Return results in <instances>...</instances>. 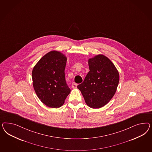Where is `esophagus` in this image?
<instances>
[{
    "label": "esophagus",
    "mask_w": 152,
    "mask_h": 152,
    "mask_svg": "<svg viewBox=\"0 0 152 152\" xmlns=\"http://www.w3.org/2000/svg\"><path fill=\"white\" fill-rule=\"evenodd\" d=\"M77 85L76 83H72V87L73 88H77Z\"/></svg>",
    "instance_id": "esophagus-1"
}]
</instances>
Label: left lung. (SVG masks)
<instances>
[{"mask_svg":"<svg viewBox=\"0 0 152 152\" xmlns=\"http://www.w3.org/2000/svg\"><path fill=\"white\" fill-rule=\"evenodd\" d=\"M67 57L59 51H52L43 56L32 70L33 86L39 99L46 106H62L71 90L65 80Z\"/></svg>","mask_w":152,"mask_h":152,"instance_id":"1","label":"left lung"}]
</instances>
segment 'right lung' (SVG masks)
Returning a JSON list of instances; mask_svg holds the SVG:
<instances>
[{"label": "right lung", "instance_id": "right-lung-1", "mask_svg": "<svg viewBox=\"0 0 152 152\" xmlns=\"http://www.w3.org/2000/svg\"><path fill=\"white\" fill-rule=\"evenodd\" d=\"M90 71L77 88L88 106L99 109L110 101L119 82L115 65L105 56L97 55L88 60Z\"/></svg>", "mask_w": 152, "mask_h": 152}]
</instances>
